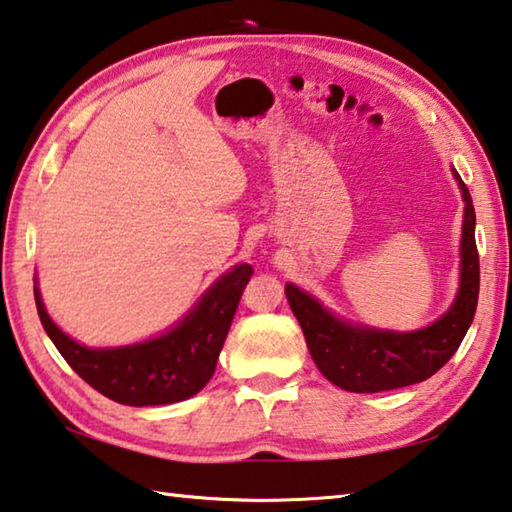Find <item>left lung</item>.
I'll list each match as a JSON object with an SVG mask.
<instances>
[{"instance_id":"obj_1","label":"left lung","mask_w":512,"mask_h":512,"mask_svg":"<svg viewBox=\"0 0 512 512\" xmlns=\"http://www.w3.org/2000/svg\"><path fill=\"white\" fill-rule=\"evenodd\" d=\"M452 174L466 203L459 246V291L439 320L416 331L376 329L340 318L300 286L286 284V300L304 331L315 367L336 387L374 394L423 383L454 356L466 338L479 300L477 219L466 183L454 167Z\"/></svg>"}]
</instances>
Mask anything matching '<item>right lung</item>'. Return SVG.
<instances>
[{"label": "right lung", "mask_w": 512, "mask_h": 512, "mask_svg": "<svg viewBox=\"0 0 512 512\" xmlns=\"http://www.w3.org/2000/svg\"><path fill=\"white\" fill-rule=\"evenodd\" d=\"M253 266L237 264L161 336L123 347H87L51 320L35 277L37 315L46 336L71 369L102 396L120 405H172L199 394L215 374L217 358L235 318Z\"/></svg>", "instance_id": "right-lung-1"}]
</instances>
